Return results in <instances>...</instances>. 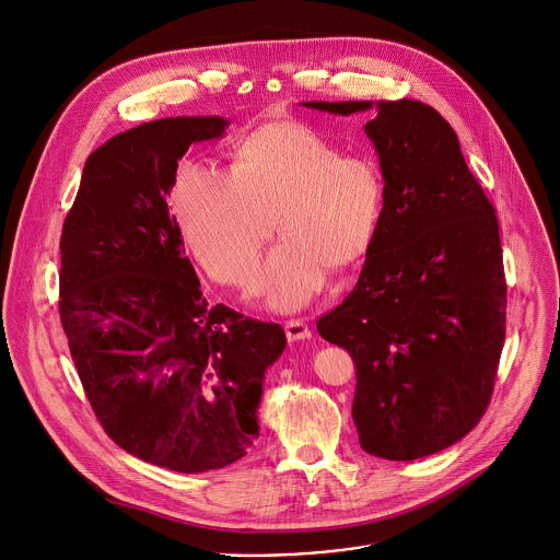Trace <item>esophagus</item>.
Returning a JSON list of instances; mask_svg holds the SVG:
<instances>
[{
  "label": "esophagus",
  "mask_w": 560,
  "mask_h": 560,
  "mask_svg": "<svg viewBox=\"0 0 560 560\" xmlns=\"http://www.w3.org/2000/svg\"><path fill=\"white\" fill-rule=\"evenodd\" d=\"M284 330H287V337L289 341H304V339H311V328L306 322L302 319H291L284 324Z\"/></svg>",
  "instance_id": "1"
}]
</instances>
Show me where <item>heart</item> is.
Returning a JSON list of instances; mask_svg holds the SVG:
<instances>
[{"label":"heart","mask_w":560,"mask_h":560,"mask_svg":"<svg viewBox=\"0 0 560 560\" xmlns=\"http://www.w3.org/2000/svg\"><path fill=\"white\" fill-rule=\"evenodd\" d=\"M174 212L203 269L228 284L252 287L262 245L276 225L262 291L278 311L308 304L330 269L348 271L380 232L386 185L377 161L343 150L300 121H276L243 137L230 174L185 163Z\"/></svg>","instance_id":"heart-1"}]
</instances>
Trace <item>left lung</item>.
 <instances>
[{
	"mask_svg": "<svg viewBox=\"0 0 560 560\" xmlns=\"http://www.w3.org/2000/svg\"><path fill=\"white\" fill-rule=\"evenodd\" d=\"M365 124L386 185L384 217L354 291L317 322L357 363L361 447L415 460L460 441L485 415L506 337L495 208L456 132L428 104L302 102Z\"/></svg>",
	"mask_w": 560,
	"mask_h": 560,
	"instance_id": "8db88e82",
	"label": "left lung"
}]
</instances>
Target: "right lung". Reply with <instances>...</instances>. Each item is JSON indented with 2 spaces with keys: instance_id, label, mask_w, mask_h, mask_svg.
Wrapping results in <instances>:
<instances>
[{
  "instance_id": "add662e5",
  "label": "right lung",
  "mask_w": 560,
  "mask_h": 560,
  "mask_svg": "<svg viewBox=\"0 0 560 560\" xmlns=\"http://www.w3.org/2000/svg\"><path fill=\"white\" fill-rule=\"evenodd\" d=\"M228 124L167 117L106 141L60 236V322L97 419L128 454L180 474L249 452L265 372L287 348L282 326L208 306L170 214L178 161Z\"/></svg>"
}]
</instances>
